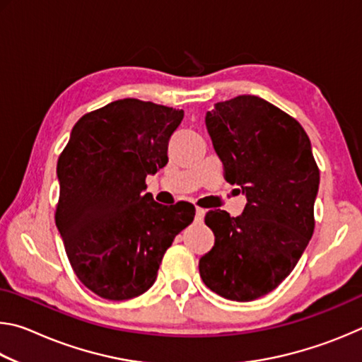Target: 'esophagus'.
<instances>
[{
  "instance_id": "esophagus-1",
  "label": "esophagus",
  "mask_w": 362,
  "mask_h": 362,
  "mask_svg": "<svg viewBox=\"0 0 362 362\" xmlns=\"http://www.w3.org/2000/svg\"><path fill=\"white\" fill-rule=\"evenodd\" d=\"M204 216H206V211L204 209H196V217H194V220L196 222H203V218H204Z\"/></svg>"
}]
</instances>
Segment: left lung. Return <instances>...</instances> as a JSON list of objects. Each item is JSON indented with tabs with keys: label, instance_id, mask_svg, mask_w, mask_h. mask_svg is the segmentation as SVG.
<instances>
[{
	"label": "left lung",
	"instance_id": "8db88e82",
	"mask_svg": "<svg viewBox=\"0 0 362 362\" xmlns=\"http://www.w3.org/2000/svg\"><path fill=\"white\" fill-rule=\"evenodd\" d=\"M206 127L226 182L240 185L247 203L238 217L206 214L216 243L199 274L218 296L250 302L276 289L308 246L320 169L300 122L260 97L216 103Z\"/></svg>",
	"mask_w": 362,
	"mask_h": 362
}]
</instances>
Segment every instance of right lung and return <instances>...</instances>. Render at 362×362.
Here are the masks:
<instances>
[{"mask_svg":"<svg viewBox=\"0 0 362 362\" xmlns=\"http://www.w3.org/2000/svg\"><path fill=\"white\" fill-rule=\"evenodd\" d=\"M182 119L183 110L115 100L79 118L59 156L56 225L73 272L102 298L148 291L164 252L193 222V204L163 206L145 193Z\"/></svg>","mask_w":362,"mask_h":362,"instance_id":"obj_1","label":"right lung"}]
</instances>
